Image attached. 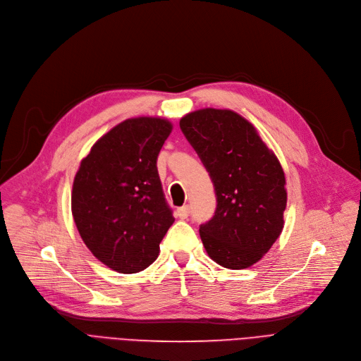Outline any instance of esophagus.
Wrapping results in <instances>:
<instances>
[{
	"label": "esophagus",
	"instance_id": "1",
	"mask_svg": "<svg viewBox=\"0 0 361 361\" xmlns=\"http://www.w3.org/2000/svg\"><path fill=\"white\" fill-rule=\"evenodd\" d=\"M188 214H190V206L185 204V206H181V207L177 209V216H178L180 219H187Z\"/></svg>",
	"mask_w": 361,
	"mask_h": 361
}]
</instances>
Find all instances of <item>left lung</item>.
<instances>
[{"label":"left lung","instance_id":"obj_1","mask_svg":"<svg viewBox=\"0 0 361 361\" xmlns=\"http://www.w3.org/2000/svg\"><path fill=\"white\" fill-rule=\"evenodd\" d=\"M180 128L216 192L214 214L200 224L203 245L216 264L249 268L282 232L286 191L281 164L236 112L195 111L180 121Z\"/></svg>","mask_w":361,"mask_h":361}]
</instances>
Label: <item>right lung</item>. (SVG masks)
Returning <instances> with one entry per match:
<instances>
[{"label":"right lung","mask_w":361,"mask_h":361,"mask_svg":"<svg viewBox=\"0 0 361 361\" xmlns=\"http://www.w3.org/2000/svg\"><path fill=\"white\" fill-rule=\"evenodd\" d=\"M171 128L161 118L123 121L92 147L75 177L72 213L80 238L119 274L148 268L174 223L157 170Z\"/></svg>","instance_id":"obj_1"}]
</instances>
